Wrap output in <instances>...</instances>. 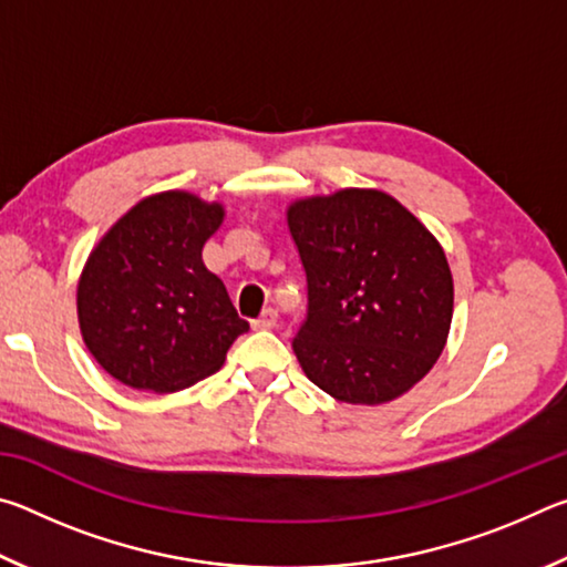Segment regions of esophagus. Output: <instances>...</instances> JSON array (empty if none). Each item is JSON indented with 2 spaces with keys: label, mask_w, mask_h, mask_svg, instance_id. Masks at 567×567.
Wrapping results in <instances>:
<instances>
[{
  "label": "esophagus",
  "mask_w": 567,
  "mask_h": 567,
  "mask_svg": "<svg viewBox=\"0 0 567 567\" xmlns=\"http://www.w3.org/2000/svg\"><path fill=\"white\" fill-rule=\"evenodd\" d=\"M277 324V310H272V307H267V310L260 315V318L252 320V328L255 330H272Z\"/></svg>",
  "instance_id": "esophagus-1"
}]
</instances>
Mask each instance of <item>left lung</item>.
Returning <instances> with one entry per match:
<instances>
[{"label":"left lung","instance_id":"1","mask_svg":"<svg viewBox=\"0 0 567 567\" xmlns=\"http://www.w3.org/2000/svg\"><path fill=\"white\" fill-rule=\"evenodd\" d=\"M307 312L292 350L315 385L352 405L408 392L433 368L453 320L437 239L398 199L342 189L287 213Z\"/></svg>","mask_w":567,"mask_h":567}]
</instances>
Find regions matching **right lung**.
I'll return each instance as SVG.
<instances>
[{"mask_svg":"<svg viewBox=\"0 0 567 567\" xmlns=\"http://www.w3.org/2000/svg\"><path fill=\"white\" fill-rule=\"evenodd\" d=\"M223 215L187 192H165L134 205L90 255L76 312L84 344L114 380L185 390L215 375L249 330L203 262Z\"/></svg>","mask_w":567,"mask_h":567,"instance_id":"obj_1","label":"right lung"}]
</instances>
